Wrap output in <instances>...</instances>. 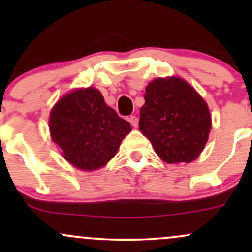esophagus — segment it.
I'll list each match as a JSON object with an SVG mask.
<instances>
[{"label":"esophagus","mask_w":252,"mask_h":252,"mask_svg":"<svg viewBox=\"0 0 252 252\" xmlns=\"http://www.w3.org/2000/svg\"><path fill=\"white\" fill-rule=\"evenodd\" d=\"M129 122L131 123L132 126H135V128H137V126H138V118L136 117V116H134V115L129 117Z\"/></svg>","instance_id":"34e87169"}]
</instances>
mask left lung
Listing matches in <instances>:
<instances>
[{
	"label": "left lung",
	"mask_w": 252,
	"mask_h": 252,
	"mask_svg": "<svg viewBox=\"0 0 252 252\" xmlns=\"http://www.w3.org/2000/svg\"><path fill=\"white\" fill-rule=\"evenodd\" d=\"M140 110V130L167 163L194 161L209 140L207 104L179 77L156 78L148 84Z\"/></svg>",
	"instance_id": "left-lung-1"
}]
</instances>
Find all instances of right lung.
Segmentation results:
<instances>
[{
    "mask_svg": "<svg viewBox=\"0 0 252 252\" xmlns=\"http://www.w3.org/2000/svg\"><path fill=\"white\" fill-rule=\"evenodd\" d=\"M131 126L94 88L77 89L52 109L50 132L72 166L96 170L114 158Z\"/></svg>",
    "mask_w": 252,
    "mask_h": 252,
    "instance_id": "add662e5",
    "label": "right lung"
}]
</instances>
